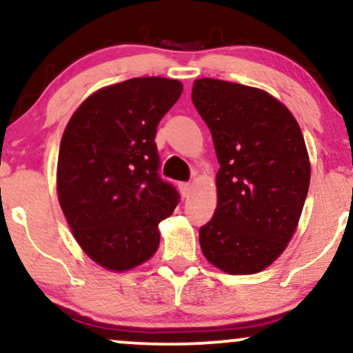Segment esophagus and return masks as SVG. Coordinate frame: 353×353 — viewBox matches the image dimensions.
<instances>
[{"mask_svg":"<svg viewBox=\"0 0 353 353\" xmlns=\"http://www.w3.org/2000/svg\"><path fill=\"white\" fill-rule=\"evenodd\" d=\"M179 188H181V192H182V195H184V197H189L190 192H192V188H190L189 182H181Z\"/></svg>","mask_w":353,"mask_h":353,"instance_id":"obj_1","label":"esophagus"}]
</instances>
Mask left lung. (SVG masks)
<instances>
[{"instance_id": "left-lung-1", "label": "left lung", "mask_w": 353, "mask_h": 353, "mask_svg": "<svg viewBox=\"0 0 353 353\" xmlns=\"http://www.w3.org/2000/svg\"><path fill=\"white\" fill-rule=\"evenodd\" d=\"M192 101L220 164L217 209L199 230L202 253L228 274L260 273L286 250L303 214L311 181L303 131L261 88L199 79Z\"/></svg>"}]
</instances>
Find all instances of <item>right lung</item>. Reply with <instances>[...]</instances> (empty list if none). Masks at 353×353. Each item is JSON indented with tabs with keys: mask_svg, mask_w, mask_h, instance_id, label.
Returning <instances> with one entry per match:
<instances>
[{
	"mask_svg": "<svg viewBox=\"0 0 353 353\" xmlns=\"http://www.w3.org/2000/svg\"><path fill=\"white\" fill-rule=\"evenodd\" d=\"M182 83L138 77L87 97L67 123L57 159V195L74 239L101 268L130 271L159 246V222L179 195L158 176L156 126Z\"/></svg>",
	"mask_w": 353,
	"mask_h": 353,
	"instance_id": "1",
	"label": "right lung"
}]
</instances>
